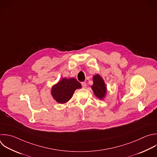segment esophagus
<instances>
[{
	"mask_svg": "<svg viewBox=\"0 0 157 157\" xmlns=\"http://www.w3.org/2000/svg\"><path fill=\"white\" fill-rule=\"evenodd\" d=\"M81 85H82V87L83 88H86V86H87V84H86V83L85 82H81Z\"/></svg>",
	"mask_w": 157,
	"mask_h": 157,
	"instance_id": "34e87169",
	"label": "esophagus"
}]
</instances>
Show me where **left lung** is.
<instances>
[{
  "mask_svg": "<svg viewBox=\"0 0 157 157\" xmlns=\"http://www.w3.org/2000/svg\"><path fill=\"white\" fill-rule=\"evenodd\" d=\"M94 84L92 89L94 94L100 99H102L105 95L107 87L103 79L98 75H96L93 78Z\"/></svg>",
  "mask_w": 157,
  "mask_h": 157,
  "instance_id": "1",
  "label": "left lung"
}]
</instances>
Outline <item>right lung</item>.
Wrapping results in <instances>:
<instances>
[{
	"instance_id": "obj_1",
	"label": "right lung",
	"mask_w": 157,
	"mask_h": 157,
	"mask_svg": "<svg viewBox=\"0 0 157 157\" xmlns=\"http://www.w3.org/2000/svg\"><path fill=\"white\" fill-rule=\"evenodd\" d=\"M81 87V84L75 78H63L52 89V95L59 103H64L73 96L76 89Z\"/></svg>"
}]
</instances>
